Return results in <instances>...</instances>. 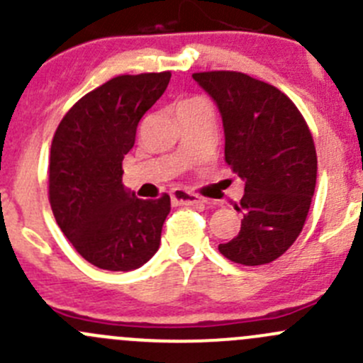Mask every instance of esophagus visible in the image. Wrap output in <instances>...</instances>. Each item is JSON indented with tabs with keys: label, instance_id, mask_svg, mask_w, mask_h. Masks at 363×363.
I'll return each instance as SVG.
<instances>
[{
	"label": "esophagus",
	"instance_id": "esophagus-1",
	"mask_svg": "<svg viewBox=\"0 0 363 363\" xmlns=\"http://www.w3.org/2000/svg\"><path fill=\"white\" fill-rule=\"evenodd\" d=\"M170 196H172V202L177 205H193V203L203 202L202 196H199L196 193L186 191V189H174Z\"/></svg>",
	"mask_w": 363,
	"mask_h": 363
}]
</instances>
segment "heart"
Here are the masks:
<instances>
[{
    "label": "heart",
    "mask_w": 363,
    "mask_h": 363,
    "mask_svg": "<svg viewBox=\"0 0 363 363\" xmlns=\"http://www.w3.org/2000/svg\"><path fill=\"white\" fill-rule=\"evenodd\" d=\"M200 104H205V101L200 100V98H186V100L179 101V104H177V111H181V108L195 107V105H200Z\"/></svg>",
    "instance_id": "b5f03b06"
}]
</instances>
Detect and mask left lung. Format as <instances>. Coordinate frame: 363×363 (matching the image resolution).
I'll use <instances>...</instances> for the list:
<instances>
[{
  "instance_id": "obj_1",
  "label": "left lung",
  "mask_w": 363,
  "mask_h": 363,
  "mask_svg": "<svg viewBox=\"0 0 363 363\" xmlns=\"http://www.w3.org/2000/svg\"><path fill=\"white\" fill-rule=\"evenodd\" d=\"M225 128V161L246 182L239 235L219 244L225 258L265 265L284 255L306 225L316 188V147L306 119L277 87L240 72H200Z\"/></svg>"
}]
</instances>
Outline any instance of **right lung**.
Masks as SVG:
<instances>
[{
  "label": "right lung",
  "instance_id": "add662e5",
  "mask_svg": "<svg viewBox=\"0 0 363 363\" xmlns=\"http://www.w3.org/2000/svg\"><path fill=\"white\" fill-rule=\"evenodd\" d=\"M170 72L119 75L80 98L54 133L49 200L77 252L104 270H133L155 256L170 212L167 193L142 200L123 186V160Z\"/></svg>",
  "mask_w": 363,
  "mask_h": 363
}]
</instances>
